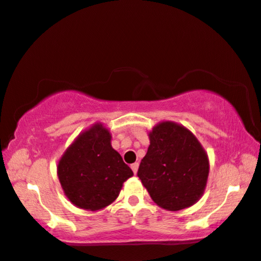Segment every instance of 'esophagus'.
Wrapping results in <instances>:
<instances>
[{"label": "esophagus", "instance_id": "34e87169", "mask_svg": "<svg viewBox=\"0 0 261 261\" xmlns=\"http://www.w3.org/2000/svg\"><path fill=\"white\" fill-rule=\"evenodd\" d=\"M138 167H139V164H138V163H134V164H131V169H132V171H134V174H135V175L137 174Z\"/></svg>", "mask_w": 261, "mask_h": 261}]
</instances>
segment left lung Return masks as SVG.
Masks as SVG:
<instances>
[{
	"instance_id": "8db88e82",
	"label": "left lung",
	"mask_w": 261,
	"mask_h": 261,
	"mask_svg": "<svg viewBox=\"0 0 261 261\" xmlns=\"http://www.w3.org/2000/svg\"><path fill=\"white\" fill-rule=\"evenodd\" d=\"M150 145L138 177L153 202L170 212L192 207L203 195L208 155L192 131L175 122H161L149 132Z\"/></svg>"
}]
</instances>
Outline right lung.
<instances>
[{
    "label": "right lung",
    "instance_id": "add662e5",
    "mask_svg": "<svg viewBox=\"0 0 261 261\" xmlns=\"http://www.w3.org/2000/svg\"><path fill=\"white\" fill-rule=\"evenodd\" d=\"M132 175L112 148L111 134L101 123L79 134L58 162L64 194L75 207L85 211H99L111 204Z\"/></svg>",
    "mask_w": 261,
    "mask_h": 261
}]
</instances>
